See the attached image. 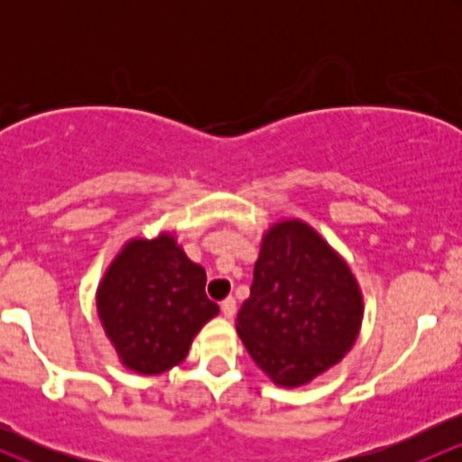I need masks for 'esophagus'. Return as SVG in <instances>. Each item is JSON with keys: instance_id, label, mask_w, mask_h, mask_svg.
Segmentation results:
<instances>
[{"instance_id": "obj_1", "label": "esophagus", "mask_w": 462, "mask_h": 462, "mask_svg": "<svg viewBox=\"0 0 462 462\" xmlns=\"http://www.w3.org/2000/svg\"><path fill=\"white\" fill-rule=\"evenodd\" d=\"M221 312H224L226 319H230V317L235 315V312H236V301H235V298H226L224 301H221Z\"/></svg>"}]
</instances>
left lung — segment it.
Segmentation results:
<instances>
[{
  "instance_id": "obj_1",
  "label": "left lung",
  "mask_w": 462,
  "mask_h": 462,
  "mask_svg": "<svg viewBox=\"0 0 462 462\" xmlns=\"http://www.w3.org/2000/svg\"><path fill=\"white\" fill-rule=\"evenodd\" d=\"M363 295L352 269L309 224L264 232L236 332L278 386H301L338 363L356 341Z\"/></svg>"
}]
</instances>
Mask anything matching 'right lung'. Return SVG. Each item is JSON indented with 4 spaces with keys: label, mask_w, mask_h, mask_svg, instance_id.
<instances>
[{
    "label": "right lung",
    "mask_w": 462,
    "mask_h": 462,
    "mask_svg": "<svg viewBox=\"0 0 462 462\" xmlns=\"http://www.w3.org/2000/svg\"><path fill=\"white\" fill-rule=\"evenodd\" d=\"M204 286V267L167 232L125 243L97 289L99 319L121 363L143 375L182 363L195 334L219 312Z\"/></svg>",
    "instance_id": "obj_1"
}]
</instances>
